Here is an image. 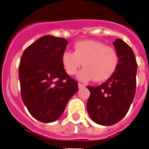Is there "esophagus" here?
<instances>
[{
	"instance_id": "34e87169",
	"label": "esophagus",
	"mask_w": 149,
	"mask_h": 149,
	"mask_svg": "<svg viewBox=\"0 0 149 149\" xmlns=\"http://www.w3.org/2000/svg\"><path fill=\"white\" fill-rule=\"evenodd\" d=\"M78 86L79 89H81V88H84V87H85V85H83L82 83H78Z\"/></svg>"
}]
</instances>
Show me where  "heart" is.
Masks as SVG:
<instances>
[{
  "mask_svg": "<svg viewBox=\"0 0 149 149\" xmlns=\"http://www.w3.org/2000/svg\"><path fill=\"white\" fill-rule=\"evenodd\" d=\"M61 61L66 72L71 76L76 74L82 65L84 66L79 72V80L102 82L116 71L119 57L113 47L100 41L86 40L75 43L74 52L64 51Z\"/></svg>",
  "mask_w": 149,
  "mask_h": 149,
  "instance_id": "heart-1",
  "label": "heart"
}]
</instances>
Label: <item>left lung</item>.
Instances as JSON below:
<instances>
[{"label":"left lung","mask_w":149,"mask_h":149,"mask_svg":"<svg viewBox=\"0 0 149 149\" xmlns=\"http://www.w3.org/2000/svg\"><path fill=\"white\" fill-rule=\"evenodd\" d=\"M113 46L119 57L118 68L100 86H87L90 92L87 111L92 120L101 125H112L122 120L133 101L136 89L137 63L131 47L116 39Z\"/></svg>","instance_id":"obj_1"}]
</instances>
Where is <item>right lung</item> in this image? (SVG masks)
Here are the masks:
<instances>
[{"mask_svg":"<svg viewBox=\"0 0 149 149\" xmlns=\"http://www.w3.org/2000/svg\"><path fill=\"white\" fill-rule=\"evenodd\" d=\"M67 44L64 38L46 35L29 46L20 59L21 98L31 116L42 123L57 120L78 91V83L61 61Z\"/></svg>","mask_w":149,"mask_h":149,"instance_id":"add662e5","label":"right lung"}]
</instances>
